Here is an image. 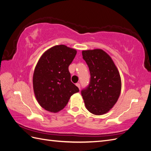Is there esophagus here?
<instances>
[{
  "mask_svg": "<svg viewBox=\"0 0 151 151\" xmlns=\"http://www.w3.org/2000/svg\"><path fill=\"white\" fill-rule=\"evenodd\" d=\"M76 85L77 87H78V88H79V89H81V86H80V84H79V83H77Z\"/></svg>",
  "mask_w": 151,
  "mask_h": 151,
  "instance_id": "esophagus-1",
  "label": "esophagus"
}]
</instances>
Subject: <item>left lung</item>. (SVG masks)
<instances>
[{
  "label": "left lung",
  "mask_w": 151,
  "mask_h": 151,
  "mask_svg": "<svg viewBox=\"0 0 151 151\" xmlns=\"http://www.w3.org/2000/svg\"><path fill=\"white\" fill-rule=\"evenodd\" d=\"M91 80L81 91L86 108L91 113L101 115L108 113L120 95L122 81L119 71L111 57L101 49L83 50Z\"/></svg>",
  "instance_id": "8db88e82"
}]
</instances>
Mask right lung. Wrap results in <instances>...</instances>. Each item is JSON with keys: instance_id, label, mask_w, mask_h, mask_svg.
<instances>
[{"instance_id": "obj_1", "label": "right lung", "mask_w": 151, "mask_h": 151, "mask_svg": "<svg viewBox=\"0 0 151 151\" xmlns=\"http://www.w3.org/2000/svg\"><path fill=\"white\" fill-rule=\"evenodd\" d=\"M76 53V50L60 45L49 48L40 58L33 73V90L38 103L45 110L60 111L71 96L79 91L71 82L68 71Z\"/></svg>"}]
</instances>
